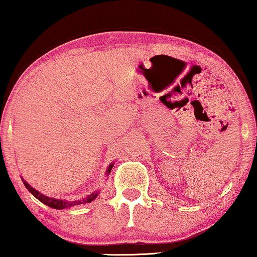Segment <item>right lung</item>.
Wrapping results in <instances>:
<instances>
[{"label": "right lung", "instance_id": "add662e5", "mask_svg": "<svg viewBox=\"0 0 257 257\" xmlns=\"http://www.w3.org/2000/svg\"><path fill=\"white\" fill-rule=\"evenodd\" d=\"M112 167H113V164H110V166L107 167V171H106V174H110V172L112 170ZM24 186H26L28 191H29L31 194H33L35 198L40 200L41 202H43L44 205H47L49 207H51V208H55V209H64V208H70V207L72 206H76V205H80V203H89L91 201H93L94 199L97 198L98 195V192L96 193H92V194L86 196L85 199H82V200H78V201H66V200H59V199H54V198H49V196H45L40 193L36 189L31 187V186L28 184L27 181H24L22 179Z\"/></svg>", "mask_w": 257, "mask_h": 257}]
</instances>
